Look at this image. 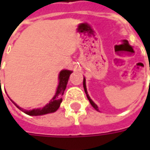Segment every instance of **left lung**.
<instances>
[{
  "label": "left lung",
  "mask_w": 150,
  "mask_h": 150,
  "mask_svg": "<svg viewBox=\"0 0 150 150\" xmlns=\"http://www.w3.org/2000/svg\"><path fill=\"white\" fill-rule=\"evenodd\" d=\"M86 80H85V79L83 78V88H84V91H85V93H86V95H87V97H88V100H89V102H90V104H91V106H92V107L94 108L95 109H96V111H99V109H98V107H97V105H96V104H95L94 102H93V101L91 100V98H90V96H88V91H87V88H86Z\"/></svg>",
  "instance_id": "obj_1"
}]
</instances>
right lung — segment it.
<instances>
[{
    "mask_svg": "<svg viewBox=\"0 0 150 150\" xmlns=\"http://www.w3.org/2000/svg\"><path fill=\"white\" fill-rule=\"evenodd\" d=\"M71 73V71H68V70H62V71H60L59 75V86L57 88L55 95L50 100L49 104H46V106L43 107L42 108H37V109H33V110H25L23 108L18 106L13 101H12V102L18 107V108H19L20 110H21L23 112L27 114L29 116H41V115H45V114H48V113L54 112L59 109V106H60V104H61V102L62 100V95L64 93V91H65L66 88H67V82H68L69 77H70V75Z\"/></svg>",
    "mask_w": 150,
    "mask_h": 150,
    "instance_id": "1",
    "label": "right lung"
}]
</instances>
